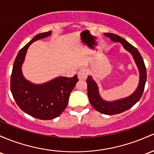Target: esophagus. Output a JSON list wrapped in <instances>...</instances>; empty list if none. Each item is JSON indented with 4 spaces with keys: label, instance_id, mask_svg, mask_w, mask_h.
Instances as JSON below:
<instances>
[{
    "label": "esophagus",
    "instance_id": "esophagus-1",
    "mask_svg": "<svg viewBox=\"0 0 154 154\" xmlns=\"http://www.w3.org/2000/svg\"><path fill=\"white\" fill-rule=\"evenodd\" d=\"M88 70L85 69H81L78 72V78L80 80H85L88 77Z\"/></svg>",
    "mask_w": 154,
    "mask_h": 154
}]
</instances>
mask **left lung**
I'll return each instance as SVG.
<instances>
[{
  "label": "left lung",
  "instance_id": "left-lung-1",
  "mask_svg": "<svg viewBox=\"0 0 154 154\" xmlns=\"http://www.w3.org/2000/svg\"><path fill=\"white\" fill-rule=\"evenodd\" d=\"M104 35L112 41L121 42L124 48L133 55V58L139 69L140 74L139 86L134 94L126 99H121V100L113 102H108L103 100L99 94L97 85L89 76L88 78L86 80V82H87L88 86V99L91 105L98 112L110 116V115L119 114V113L127 110L131 107H133L140 100V98L143 96V91L145 89L147 73L146 65H145L143 57L140 55V52L138 51L136 47H134L127 41H126L124 38H121V36H118L115 33H106Z\"/></svg>",
  "mask_w": 154,
  "mask_h": 154
}]
</instances>
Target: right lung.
<instances>
[{
    "label": "right lung",
    "instance_id": "right-lung-1",
    "mask_svg": "<svg viewBox=\"0 0 154 154\" xmlns=\"http://www.w3.org/2000/svg\"><path fill=\"white\" fill-rule=\"evenodd\" d=\"M50 32L39 33L18 52L11 75L10 88L15 102L25 113L41 120L58 117L66 107L69 97L78 81L77 74L72 77H60L44 85H33L25 80L21 66L27 49L32 42L45 38Z\"/></svg>",
    "mask_w": 154,
    "mask_h": 154
}]
</instances>
